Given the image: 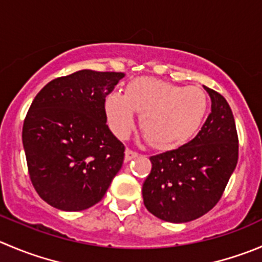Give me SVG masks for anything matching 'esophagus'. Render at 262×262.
Instances as JSON below:
<instances>
[{
	"label": "esophagus",
	"instance_id": "esophagus-1",
	"mask_svg": "<svg viewBox=\"0 0 262 262\" xmlns=\"http://www.w3.org/2000/svg\"><path fill=\"white\" fill-rule=\"evenodd\" d=\"M137 156H138V154H137V152L132 151V149H129V148L125 149V161H130V160H133L134 157H137Z\"/></svg>",
	"mask_w": 262,
	"mask_h": 262
}]
</instances>
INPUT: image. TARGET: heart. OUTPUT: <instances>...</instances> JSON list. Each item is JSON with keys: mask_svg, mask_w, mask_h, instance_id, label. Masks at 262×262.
Masks as SVG:
<instances>
[{"mask_svg": "<svg viewBox=\"0 0 262 262\" xmlns=\"http://www.w3.org/2000/svg\"><path fill=\"white\" fill-rule=\"evenodd\" d=\"M207 108V96L200 88L146 77L132 80L125 95L113 92L105 98L106 118L116 137L130 134L136 111L144 137L159 149L187 143L201 128Z\"/></svg>", "mask_w": 262, "mask_h": 262, "instance_id": "1", "label": "heart"}]
</instances>
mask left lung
Here are the masks:
<instances>
[{"mask_svg": "<svg viewBox=\"0 0 262 262\" xmlns=\"http://www.w3.org/2000/svg\"><path fill=\"white\" fill-rule=\"evenodd\" d=\"M211 114L199 134L172 151L151 156L142 187L146 209L164 222L187 223L209 212L222 197L238 161V137L229 103L205 87Z\"/></svg>", "mask_w": 262, "mask_h": 262, "instance_id": "1", "label": "left lung"}]
</instances>
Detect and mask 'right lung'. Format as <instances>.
<instances>
[{
	"label": "right lung",
	"instance_id": "obj_1",
	"mask_svg": "<svg viewBox=\"0 0 262 262\" xmlns=\"http://www.w3.org/2000/svg\"><path fill=\"white\" fill-rule=\"evenodd\" d=\"M124 77L79 70L46 84L30 105L23 126L28 170L52 207L90 209L123 166L125 147L106 124L105 98Z\"/></svg>",
	"mask_w": 262,
	"mask_h": 262
}]
</instances>
